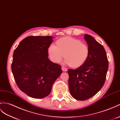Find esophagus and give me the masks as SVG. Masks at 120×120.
<instances>
[{
  "instance_id": "obj_1",
  "label": "esophagus",
  "mask_w": 120,
  "mask_h": 120,
  "mask_svg": "<svg viewBox=\"0 0 120 120\" xmlns=\"http://www.w3.org/2000/svg\"><path fill=\"white\" fill-rule=\"evenodd\" d=\"M62 70H63V71H66L67 70V68H66L65 67L62 66Z\"/></svg>"
}]
</instances>
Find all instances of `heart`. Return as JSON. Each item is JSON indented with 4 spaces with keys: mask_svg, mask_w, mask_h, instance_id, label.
<instances>
[{
    "mask_svg": "<svg viewBox=\"0 0 120 120\" xmlns=\"http://www.w3.org/2000/svg\"><path fill=\"white\" fill-rule=\"evenodd\" d=\"M48 52L53 62L60 63L64 56L66 58L64 63L75 68L82 66L86 61L89 49L86 44L79 40L67 36L58 39L56 45L51 44Z\"/></svg>",
    "mask_w": 120,
    "mask_h": 120,
    "instance_id": "b5f03b06",
    "label": "heart"
}]
</instances>
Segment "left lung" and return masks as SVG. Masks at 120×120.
Returning <instances> with one entry per match:
<instances>
[{
  "label": "left lung",
  "mask_w": 120,
  "mask_h": 120,
  "mask_svg": "<svg viewBox=\"0 0 120 120\" xmlns=\"http://www.w3.org/2000/svg\"><path fill=\"white\" fill-rule=\"evenodd\" d=\"M84 39L89 49L86 61L76 69H69L68 86L75 99L86 100L96 94L105 82L109 61L105 49L92 36L86 34Z\"/></svg>",
  "instance_id": "8db88e82"
}]
</instances>
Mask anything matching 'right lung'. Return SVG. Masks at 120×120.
<instances>
[{
    "label": "right lung",
    "mask_w": 120,
    "mask_h": 120,
    "mask_svg": "<svg viewBox=\"0 0 120 120\" xmlns=\"http://www.w3.org/2000/svg\"><path fill=\"white\" fill-rule=\"evenodd\" d=\"M53 38L29 36L14 52L11 71L20 89L29 96L42 98L50 94L55 81L62 73L61 66L48 58Z\"/></svg>",
    "instance_id": "right-lung-1"
}]
</instances>
